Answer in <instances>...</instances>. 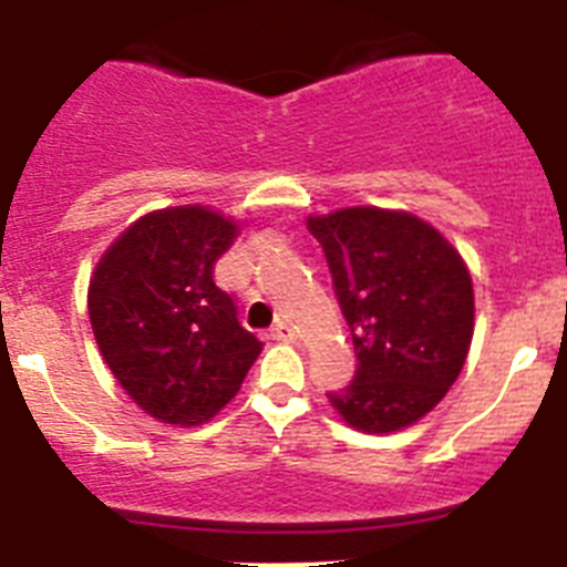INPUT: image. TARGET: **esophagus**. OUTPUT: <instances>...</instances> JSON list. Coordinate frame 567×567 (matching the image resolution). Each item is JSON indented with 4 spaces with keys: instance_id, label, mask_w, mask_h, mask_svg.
<instances>
[{
    "instance_id": "obj_1",
    "label": "esophagus",
    "mask_w": 567,
    "mask_h": 567,
    "mask_svg": "<svg viewBox=\"0 0 567 567\" xmlns=\"http://www.w3.org/2000/svg\"><path fill=\"white\" fill-rule=\"evenodd\" d=\"M269 338L280 340V343H287V340H295V332H292V327H289L287 320H278V323L269 329Z\"/></svg>"
}]
</instances>
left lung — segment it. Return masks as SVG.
Here are the masks:
<instances>
[{
    "instance_id": "8db88e82",
    "label": "left lung",
    "mask_w": 567,
    "mask_h": 567,
    "mask_svg": "<svg viewBox=\"0 0 567 567\" xmlns=\"http://www.w3.org/2000/svg\"><path fill=\"white\" fill-rule=\"evenodd\" d=\"M352 332L358 369L329 392L340 417L389 434L429 414L463 372L474 289L457 249L409 213L352 207L309 218Z\"/></svg>"
}]
</instances>
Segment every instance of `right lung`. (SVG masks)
Masks as SVG:
<instances>
[{
    "instance_id": "add662e5",
    "label": "right lung",
    "mask_w": 567,
    "mask_h": 567,
    "mask_svg": "<svg viewBox=\"0 0 567 567\" xmlns=\"http://www.w3.org/2000/svg\"><path fill=\"white\" fill-rule=\"evenodd\" d=\"M238 227L207 207L133 224L99 260L87 312L104 363L150 417L198 425L238 394L260 340L215 287Z\"/></svg>"
}]
</instances>
